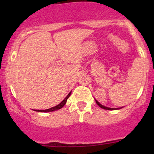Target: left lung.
Returning a JSON list of instances; mask_svg holds the SVG:
<instances>
[{
  "label": "left lung",
  "instance_id": "1",
  "mask_svg": "<svg viewBox=\"0 0 154 154\" xmlns=\"http://www.w3.org/2000/svg\"><path fill=\"white\" fill-rule=\"evenodd\" d=\"M95 100H96V99H95ZM96 104L98 105V106H99V107H101L102 109H107V110H113V109H114V108H109V107H106V106H103V105L102 104H100V103H99V102L97 101V100H96Z\"/></svg>",
  "mask_w": 154,
  "mask_h": 154
}]
</instances>
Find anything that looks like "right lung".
Masks as SVG:
<instances>
[{
    "label": "right lung",
    "instance_id": "obj_1",
    "mask_svg": "<svg viewBox=\"0 0 154 154\" xmlns=\"http://www.w3.org/2000/svg\"><path fill=\"white\" fill-rule=\"evenodd\" d=\"M71 95V92H69V94H68V96H66V97L65 98V99L62 100V102H61L58 105H57V106H55L52 107V108H50V109H45V110H38V109H35V111H36V112H52V111H55V110H57V109H62V107L64 106L65 105V103H66V101H67V99H69V97Z\"/></svg>",
    "mask_w": 154,
    "mask_h": 154
}]
</instances>
